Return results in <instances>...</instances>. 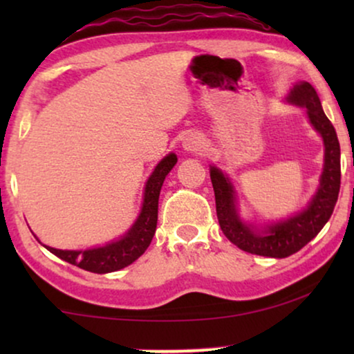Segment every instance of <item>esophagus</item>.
<instances>
[{"mask_svg":"<svg viewBox=\"0 0 354 354\" xmlns=\"http://www.w3.org/2000/svg\"><path fill=\"white\" fill-rule=\"evenodd\" d=\"M203 138L200 137L198 133H190L187 135L185 140H183V148H185V151H190V153H196L200 151L203 148Z\"/></svg>","mask_w":354,"mask_h":354,"instance_id":"esophagus-1","label":"esophagus"}]
</instances>
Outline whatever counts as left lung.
Listing matches in <instances>:
<instances>
[{"label": "left lung", "instance_id": "left-lung-1", "mask_svg": "<svg viewBox=\"0 0 354 354\" xmlns=\"http://www.w3.org/2000/svg\"><path fill=\"white\" fill-rule=\"evenodd\" d=\"M287 101L306 108L313 127L324 140V169L316 195L308 206L285 221L274 222L264 229L245 224L235 203V190L230 178L211 167V182L216 196V212L224 235L240 250L268 258H287L308 245L330 219L340 192V143L330 120L322 111L321 100L308 82H299L290 90Z\"/></svg>", "mask_w": 354, "mask_h": 354}]
</instances>
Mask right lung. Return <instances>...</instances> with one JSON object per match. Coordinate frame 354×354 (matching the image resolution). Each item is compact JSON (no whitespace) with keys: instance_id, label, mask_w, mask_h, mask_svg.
<instances>
[{"instance_id":"1","label":"right lung","mask_w":354,"mask_h":354,"mask_svg":"<svg viewBox=\"0 0 354 354\" xmlns=\"http://www.w3.org/2000/svg\"><path fill=\"white\" fill-rule=\"evenodd\" d=\"M177 156L174 153L162 158L145 185L143 206L140 211L138 219L130 227V230L119 240L111 241L104 246L91 250H56L51 246L43 245L48 251L67 261L69 264H74L77 268L88 270L95 274H108L115 270L127 268L133 261H137L151 243L154 232L158 224V201L159 192L164 183V178L171 169L176 166Z\"/></svg>"}]
</instances>
